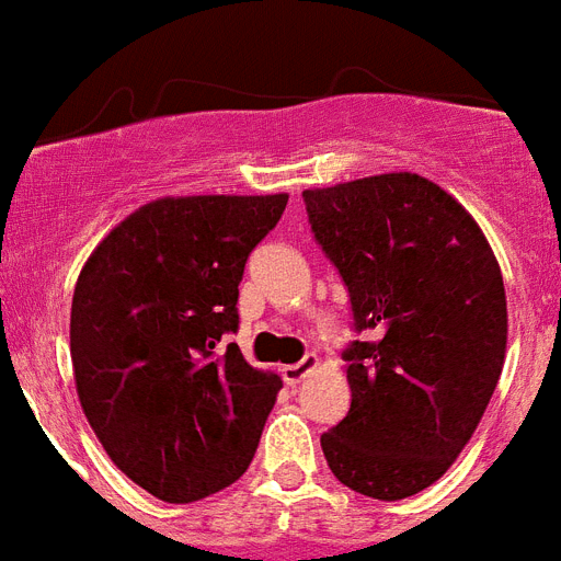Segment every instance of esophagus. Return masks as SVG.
Returning <instances> with one entry per match:
<instances>
[{
  "label": "esophagus",
  "instance_id": "esophagus-1",
  "mask_svg": "<svg viewBox=\"0 0 561 561\" xmlns=\"http://www.w3.org/2000/svg\"><path fill=\"white\" fill-rule=\"evenodd\" d=\"M314 366H318V354H306L300 363H291V366L280 368V375H284L286 386H298L300 380L309 377V371H314Z\"/></svg>",
  "mask_w": 561,
  "mask_h": 561
}]
</instances>
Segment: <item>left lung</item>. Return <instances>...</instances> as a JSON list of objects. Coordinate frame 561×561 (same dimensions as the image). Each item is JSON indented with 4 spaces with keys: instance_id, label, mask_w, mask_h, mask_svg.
I'll list each match as a JSON object with an SVG mask.
<instances>
[{
    "instance_id": "8db88e82",
    "label": "left lung",
    "mask_w": 561,
    "mask_h": 561,
    "mask_svg": "<svg viewBox=\"0 0 561 561\" xmlns=\"http://www.w3.org/2000/svg\"><path fill=\"white\" fill-rule=\"evenodd\" d=\"M304 204L366 334L343 352L352 409L320 445L346 488L405 500L451 468L500 382V263L466 207L414 172L306 190Z\"/></svg>"
}]
</instances>
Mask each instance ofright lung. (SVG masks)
<instances>
[{
    "mask_svg": "<svg viewBox=\"0 0 561 561\" xmlns=\"http://www.w3.org/2000/svg\"><path fill=\"white\" fill-rule=\"evenodd\" d=\"M286 201H150L93 249L76 280L79 403L110 459L158 500H204L255 457L284 382L221 337L238 332L243 266Z\"/></svg>",
    "mask_w": 561,
    "mask_h": 561,
    "instance_id": "1",
    "label": "right lung"
}]
</instances>
